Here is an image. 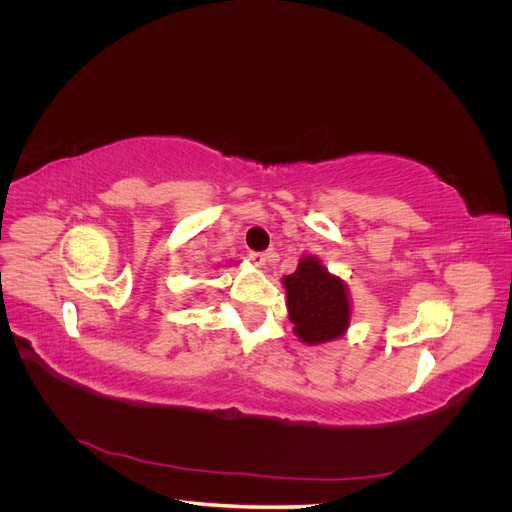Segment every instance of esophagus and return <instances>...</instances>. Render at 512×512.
<instances>
[{
  "instance_id": "obj_1",
  "label": "esophagus",
  "mask_w": 512,
  "mask_h": 512,
  "mask_svg": "<svg viewBox=\"0 0 512 512\" xmlns=\"http://www.w3.org/2000/svg\"><path fill=\"white\" fill-rule=\"evenodd\" d=\"M250 260L254 262L256 267H265L267 262H271V260H273V254H265V252H252V254H250Z\"/></svg>"
}]
</instances>
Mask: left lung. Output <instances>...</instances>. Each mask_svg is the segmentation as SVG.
Segmentation results:
<instances>
[{
  "instance_id": "8db88e82",
  "label": "left lung",
  "mask_w": 512,
  "mask_h": 512,
  "mask_svg": "<svg viewBox=\"0 0 512 512\" xmlns=\"http://www.w3.org/2000/svg\"><path fill=\"white\" fill-rule=\"evenodd\" d=\"M282 284L292 331L303 344H327L348 331L352 305L346 282L329 273L320 258L303 256L297 271L284 275Z\"/></svg>"
}]
</instances>
